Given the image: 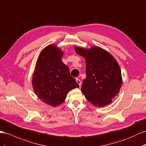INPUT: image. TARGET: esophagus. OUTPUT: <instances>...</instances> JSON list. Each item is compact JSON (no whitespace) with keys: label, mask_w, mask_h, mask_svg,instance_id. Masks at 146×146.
I'll use <instances>...</instances> for the list:
<instances>
[{"label":"esophagus","mask_w":146,"mask_h":146,"mask_svg":"<svg viewBox=\"0 0 146 146\" xmlns=\"http://www.w3.org/2000/svg\"><path fill=\"white\" fill-rule=\"evenodd\" d=\"M76 82H77V84L79 85V86H81V81L79 79H78V78H76Z\"/></svg>","instance_id":"34e87169"}]
</instances>
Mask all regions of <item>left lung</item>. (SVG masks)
Wrapping results in <instances>:
<instances>
[{
  "mask_svg": "<svg viewBox=\"0 0 146 146\" xmlns=\"http://www.w3.org/2000/svg\"><path fill=\"white\" fill-rule=\"evenodd\" d=\"M76 52L84 57L86 77L81 92L90 103L102 108L112 103L122 85L121 69L115 58L100 46L90 48L74 47Z\"/></svg>",
  "mask_w": 146,
  "mask_h": 146,
  "instance_id": "8db88e82",
  "label": "left lung"
}]
</instances>
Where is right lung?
Masks as SVG:
<instances>
[{"instance_id": "1", "label": "right lung", "mask_w": 146, "mask_h": 146, "mask_svg": "<svg viewBox=\"0 0 146 146\" xmlns=\"http://www.w3.org/2000/svg\"><path fill=\"white\" fill-rule=\"evenodd\" d=\"M64 52L54 44L45 46L38 55L32 78L34 92L38 99L53 107L64 102L70 90L79 87L62 61Z\"/></svg>"}]
</instances>
